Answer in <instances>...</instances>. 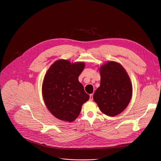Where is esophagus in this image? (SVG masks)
<instances>
[{"label": "esophagus", "instance_id": "1", "mask_svg": "<svg viewBox=\"0 0 161 161\" xmlns=\"http://www.w3.org/2000/svg\"><path fill=\"white\" fill-rule=\"evenodd\" d=\"M93 100V94H92L90 95V101H92Z\"/></svg>", "mask_w": 161, "mask_h": 161}]
</instances>
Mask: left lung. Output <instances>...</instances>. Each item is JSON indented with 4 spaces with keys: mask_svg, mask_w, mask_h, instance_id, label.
<instances>
[{
    "mask_svg": "<svg viewBox=\"0 0 161 161\" xmlns=\"http://www.w3.org/2000/svg\"><path fill=\"white\" fill-rule=\"evenodd\" d=\"M101 85L94 94V100L100 110L109 117L122 113L132 97V86L122 65L108 61L99 68Z\"/></svg>",
    "mask_w": 161,
    "mask_h": 161,
    "instance_id": "left-lung-1",
    "label": "left lung"
}]
</instances>
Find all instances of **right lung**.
I'll list each match as a JSON object with an SVG mask.
<instances>
[{
	"label": "right lung",
	"instance_id": "add662e5",
	"mask_svg": "<svg viewBox=\"0 0 161 161\" xmlns=\"http://www.w3.org/2000/svg\"><path fill=\"white\" fill-rule=\"evenodd\" d=\"M85 65L83 62L58 60L44 76L42 85L44 102L53 115L60 120L75 121L83 104L90 98L78 80Z\"/></svg>",
	"mask_w": 161,
	"mask_h": 161
}]
</instances>
